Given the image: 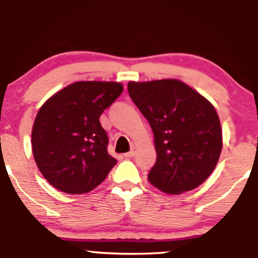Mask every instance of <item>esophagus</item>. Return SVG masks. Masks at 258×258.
Listing matches in <instances>:
<instances>
[{
	"mask_svg": "<svg viewBox=\"0 0 258 258\" xmlns=\"http://www.w3.org/2000/svg\"><path fill=\"white\" fill-rule=\"evenodd\" d=\"M136 155V148H132L131 152L125 154V158H132V156Z\"/></svg>",
	"mask_w": 258,
	"mask_h": 258,
	"instance_id": "1",
	"label": "esophagus"
}]
</instances>
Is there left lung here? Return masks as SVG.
<instances>
[{"instance_id": "1", "label": "left lung", "mask_w": 258, "mask_h": 258, "mask_svg": "<svg viewBox=\"0 0 258 258\" xmlns=\"http://www.w3.org/2000/svg\"><path fill=\"white\" fill-rule=\"evenodd\" d=\"M128 94L154 133L156 162L148 179L167 194L199 186L212 173L222 150L214 105L174 79L128 82Z\"/></svg>"}]
</instances>
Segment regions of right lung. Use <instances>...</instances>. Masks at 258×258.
Here are the masks:
<instances>
[{
	"label": "right lung",
	"instance_id": "1",
	"mask_svg": "<svg viewBox=\"0 0 258 258\" xmlns=\"http://www.w3.org/2000/svg\"><path fill=\"white\" fill-rule=\"evenodd\" d=\"M122 91L119 82L80 81L41 106L31 146L49 184L68 194H84L106 178L117 161L109 155V138L99 117Z\"/></svg>",
	"mask_w": 258,
	"mask_h": 258
}]
</instances>
